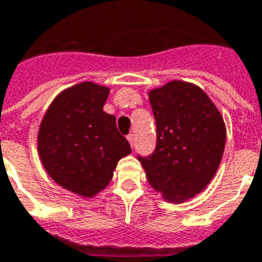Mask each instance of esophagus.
<instances>
[{
    "mask_svg": "<svg viewBox=\"0 0 262 262\" xmlns=\"http://www.w3.org/2000/svg\"><path fill=\"white\" fill-rule=\"evenodd\" d=\"M127 142L130 143V146L133 147V143H135V137H133V135H127Z\"/></svg>",
    "mask_w": 262,
    "mask_h": 262,
    "instance_id": "34e87169",
    "label": "esophagus"
}]
</instances>
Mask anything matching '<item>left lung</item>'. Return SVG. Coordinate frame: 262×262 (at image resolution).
<instances>
[{
    "instance_id": "left-lung-1",
    "label": "left lung",
    "mask_w": 262,
    "mask_h": 262,
    "mask_svg": "<svg viewBox=\"0 0 262 262\" xmlns=\"http://www.w3.org/2000/svg\"><path fill=\"white\" fill-rule=\"evenodd\" d=\"M157 127L151 156L139 157L150 185L165 201L181 203L202 192L219 168L226 125L203 90L174 80L148 92Z\"/></svg>"
}]
</instances>
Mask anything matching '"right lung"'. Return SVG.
Instances as JSON below:
<instances>
[{
    "mask_svg": "<svg viewBox=\"0 0 262 262\" xmlns=\"http://www.w3.org/2000/svg\"><path fill=\"white\" fill-rule=\"evenodd\" d=\"M108 95V86L75 84L54 98L39 126L37 151L46 172L82 198L106 188L118 161L132 153L116 118L103 112Z\"/></svg>",
    "mask_w": 262,
    "mask_h": 262,
    "instance_id": "1",
    "label": "right lung"
}]
</instances>
